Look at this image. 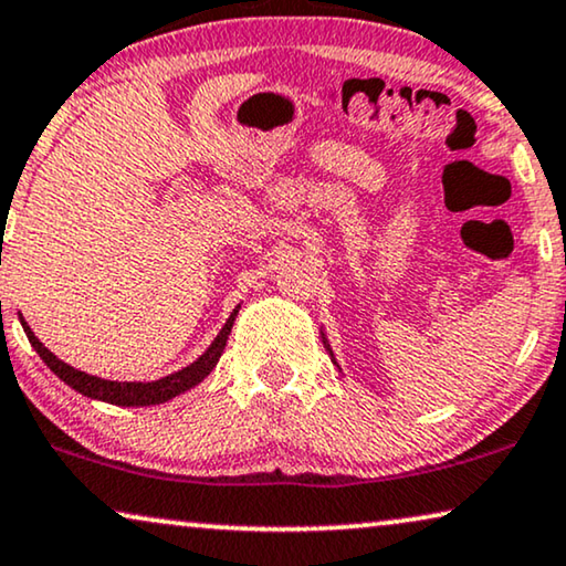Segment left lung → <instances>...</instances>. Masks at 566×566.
<instances>
[{
    "label": "left lung",
    "mask_w": 566,
    "mask_h": 566,
    "mask_svg": "<svg viewBox=\"0 0 566 566\" xmlns=\"http://www.w3.org/2000/svg\"><path fill=\"white\" fill-rule=\"evenodd\" d=\"M323 344H325V340H323ZM325 348H328V352H331V346H328V344H325ZM331 356H333V354H331Z\"/></svg>",
    "instance_id": "1"
}]
</instances>
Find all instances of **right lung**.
<instances>
[{"label": "right lung", "instance_id": "right-lung-1", "mask_svg": "<svg viewBox=\"0 0 566 566\" xmlns=\"http://www.w3.org/2000/svg\"><path fill=\"white\" fill-rule=\"evenodd\" d=\"M235 315H238V307L230 313L228 323L222 325L218 338L212 340L210 348H207L200 359L185 366V369L174 371V374H169V377L156 379V381H109V379H99V377H92V374L78 371V369H74V366L55 359V356L48 352L41 340L35 338V333L30 331V325L22 321V317H20V323L28 333L30 344H33L35 352L41 354V359L48 364V369H51L55 377H61L63 381H66L69 387H74L76 392L92 397V400L123 405V408H146V405H161L166 400H171V397L187 392V389H192L195 385H200V381L214 369V364H218V359L222 356V348H226V344H228V336H230V328H233Z\"/></svg>", "mask_w": 566, "mask_h": 566}]
</instances>
